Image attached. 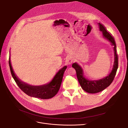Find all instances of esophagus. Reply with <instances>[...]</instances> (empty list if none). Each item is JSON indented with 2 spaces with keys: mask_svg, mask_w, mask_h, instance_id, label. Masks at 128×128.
Listing matches in <instances>:
<instances>
[{
  "mask_svg": "<svg viewBox=\"0 0 128 128\" xmlns=\"http://www.w3.org/2000/svg\"><path fill=\"white\" fill-rule=\"evenodd\" d=\"M73 62V58L71 56H68L66 58V63L68 65L72 64V63Z\"/></svg>",
  "mask_w": 128,
  "mask_h": 128,
  "instance_id": "1",
  "label": "esophagus"
}]
</instances>
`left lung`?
<instances>
[{"mask_svg": "<svg viewBox=\"0 0 128 128\" xmlns=\"http://www.w3.org/2000/svg\"><path fill=\"white\" fill-rule=\"evenodd\" d=\"M100 30L103 34L104 37L109 40L112 45L114 46V63L113 68L110 74L98 80H91L86 78L84 76V72L82 68L77 63H73L72 67L74 68L76 72L77 77L82 88L86 92L89 93H96L104 90L112 82L116 75V72L118 68V57L116 52V45L114 37L107 31L105 27L100 23H98Z\"/></svg>", "mask_w": 128, "mask_h": 128, "instance_id": "left-lung-1", "label": "left lung"}]
</instances>
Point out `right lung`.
Listing matches in <instances>:
<instances>
[{"mask_svg": "<svg viewBox=\"0 0 128 128\" xmlns=\"http://www.w3.org/2000/svg\"><path fill=\"white\" fill-rule=\"evenodd\" d=\"M10 58L9 64L12 77L19 88L27 95L41 99H49L56 94L61 84L64 72L67 68L66 66L63 67L56 74L50 82L42 86H31L22 82L16 76L12 68Z\"/></svg>", "mask_w": 128, "mask_h": 128, "instance_id": "obj_1", "label": "right lung"}]
</instances>
